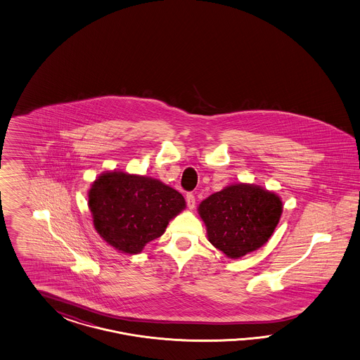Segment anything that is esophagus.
<instances>
[{
	"instance_id": "34e87169",
	"label": "esophagus",
	"mask_w": 360,
	"mask_h": 360,
	"mask_svg": "<svg viewBox=\"0 0 360 360\" xmlns=\"http://www.w3.org/2000/svg\"><path fill=\"white\" fill-rule=\"evenodd\" d=\"M186 203H187V207L190 210L195 207V196H194V194H191V193L186 194Z\"/></svg>"
}]
</instances>
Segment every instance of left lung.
I'll return each instance as SVG.
<instances>
[{
  "mask_svg": "<svg viewBox=\"0 0 360 360\" xmlns=\"http://www.w3.org/2000/svg\"><path fill=\"white\" fill-rule=\"evenodd\" d=\"M208 241L238 259L259 250L272 236L283 212V202L260 186L238 184L208 196L199 205Z\"/></svg>",
  "mask_w": 360,
  "mask_h": 360,
  "instance_id": "left-lung-1",
  "label": "left lung"
}]
</instances>
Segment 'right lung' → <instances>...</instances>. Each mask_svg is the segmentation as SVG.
I'll use <instances>...</instances> for the list:
<instances>
[{"mask_svg": "<svg viewBox=\"0 0 360 360\" xmlns=\"http://www.w3.org/2000/svg\"><path fill=\"white\" fill-rule=\"evenodd\" d=\"M88 205L98 235L131 255L160 238L169 220L186 207L185 198L174 188L121 172L100 175L88 193Z\"/></svg>", "mask_w": 360, "mask_h": 360, "instance_id": "right-lung-1", "label": "right lung"}]
</instances>
